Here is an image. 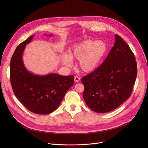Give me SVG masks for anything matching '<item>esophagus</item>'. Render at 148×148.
<instances>
[{"label":"esophagus","instance_id":"esophagus-1","mask_svg":"<svg viewBox=\"0 0 148 148\" xmlns=\"http://www.w3.org/2000/svg\"><path fill=\"white\" fill-rule=\"evenodd\" d=\"M80 80V78H79V77H78V76L74 77V81L75 82H79Z\"/></svg>","mask_w":148,"mask_h":148}]
</instances>
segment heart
<instances>
[{
	"instance_id": "1",
	"label": "heart",
	"mask_w": 148,
	"mask_h": 148,
	"mask_svg": "<svg viewBox=\"0 0 148 148\" xmlns=\"http://www.w3.org/2000/svg\"><path fill=\"white\" fill-rule=\"evenodd\" d=\"M106 51L107 45L103 41L86 40L74 45L70 54H63L61 59L63 64L68 67L73 65V59L79 60L82 71L89 73L99 66Z\"/></svg>"
}]
</instances>
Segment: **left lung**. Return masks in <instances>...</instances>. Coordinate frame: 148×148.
<instances>
[{
    "instance_id": "1",
    "label": "left lung",
    "mask_w": 148,
    "mask_h": 148,
    "mask_svg": "<svg viewBox=\"0 0 148 148\" xmlns=\"http://www.w3.org/2000/svg\"><path fill=\"white\" fill-rule=\"evenodd\" d=\"M137 73L133 53L116 34L114 45L102 65L82 79L85 103L97 113L114 110L130 97Z\"/></svg>"
}]
</instances>
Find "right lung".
I'll list each match as a JSON object with an SVG mask.
<instances>
[{
  "mask_svg": "<svg viewBox=\"0 0 148 148\" xmlns=\"http://www.w3.org/2000/svg\"><path fill=\"white\" fill-rule=\"evenodd\" d=\"M34 36L29 37L14 51L10 64L11 83L15 97L29 111L47 114L59 107L74 84V76L56 73L36 75L29 71L23 63V53Z\"/></svg>",
  "mask_w": 148,
  "mask_h": 148,
  "instance_id": "1",
  "label": "right lung"
}]
</instances>
